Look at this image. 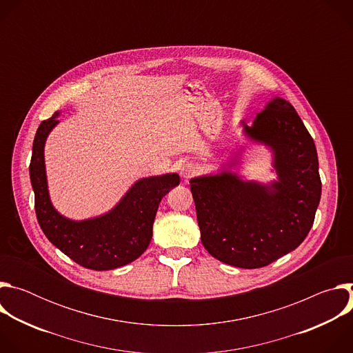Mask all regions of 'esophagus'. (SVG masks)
<instances>
[{"instance_id": "esophagus-1", "label": "esophagus", "mask_w": 353, "mask_h": 353, "mask_svg": "<svg viewBox=\"0 0 353 353\" xmlns=\"http://www.w3.org/2000/svg\"><path fill=\"white\" fill-rule=\"evenodd\" d=\"M195 172H196V168H195L192 163H185V165L180 169V174H181V177H183L184 180L191 179V177L195 174Z\"/></svg>"}]
</instances>
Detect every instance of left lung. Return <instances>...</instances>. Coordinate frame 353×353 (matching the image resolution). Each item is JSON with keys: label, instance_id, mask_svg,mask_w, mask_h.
I'll return each mask as SVG.
<instances>
[{"label": "left lung", "instance_id": "1", "mask_svg": "<svg viewBox=\"0 0 353 353\" xmlns=\"http://www.w3.org/2000/svg\"><path fill=\"white\" fill-rule=\"evenodd\" d=\"M247 135L275 152L278 181L265 187L222 173L191 179L201 241L216 260L245 270L265 267L309 234L321 196L317 150L294 108L275 97Z\"/></svg>", "mask_w": 353, "mask_h": 353}]
</instances>
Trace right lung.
<instances>
[{"label": "right lung", "mask_w": 353, "mask_h": 353, "mask_svg": "<svg viewBox=\"0 0 353 353\" xmlns=\"http://www.w3.org/2000/svg\"><path fill=\"white\" fill-rule=\"evenodd\" d=\"M57 116L41 121L33 139L29 173L37 222L50 241L85 268L108 271L130 264L149 245L161 199L179 185L180 177L172 173L142 179L109 214L82 222L70 221L50 203L44 172L43 148L48 132L59 123Z\"/></svg>", "instance_id": "right-lung-1"}]
</instances>
